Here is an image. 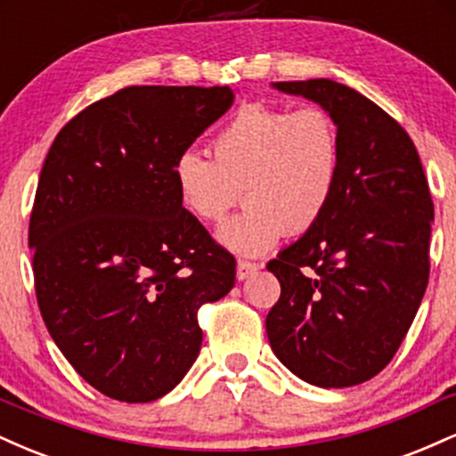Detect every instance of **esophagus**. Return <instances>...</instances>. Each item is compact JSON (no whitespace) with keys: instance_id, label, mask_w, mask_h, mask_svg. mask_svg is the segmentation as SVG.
Instances as JSON below:
<instances>
[{"instance_id":"esophagus-1","label":"esophagus","mask_w":456,"mask_h":456,"mask_svg":"<svg viewBox=\"0 0 456 456\" xmlns=\"http://www.w3.org/2000/svg\"><path fill=\"white\" fill-rule=\"evenodd\" d=\"M257 270H259L257 264H250V261L240 259L238 261V270H235V276H238V281H246L250 274H255Z\"/></svg>"}]
</instances>
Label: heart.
Segmentation results:
<instances>
[{"instance_id":"heart-1","label":"heart","mask_w":456,"mask_h":456,"mask_svg":"<svg viewBox=\"0 0 456 456\" xmlns=\"http://www.w3.org/2000/svg\"><path fill=\"white\" fill-rule=\"evenodd\" d=\"M212 156L186 150L174 162L184 210L218 224L242 188L248 208L223 224L221 244L244 257L268 253L285 232L311 229L332 201L341 174V134L326 109L250 104L216 134Z\"/></svg>"}]
</instances>
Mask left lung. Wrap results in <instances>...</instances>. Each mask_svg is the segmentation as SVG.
Returning a JSON list of instances; mask_svg holds the SVG:
<instances>
[{
	"label": "left lung",
	"mask_w": 456,
	"mask_h": 456,
	"mask_svg": "<svg viewBox=\"0 0 456 456\" xmlns=\"http://www.w3.org/2000/svg\"><path fill=\"white\" fill-rule=\"evenodd\" d=\"M272 87L332 115L341 174L323 216L268 264L281 297L265 332L297 378L347 388L386 369L416 317L428 282L431 192L410 134L362 94L330 78Z\"/></svg>",
	"instance_id": "left-lung-1"
}]
</instances>
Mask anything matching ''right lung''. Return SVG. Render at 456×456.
<instances>
[{"instance_id": "right-lung-1", "label": "right lung", "mask_w": 456, "mask_h": 456, "mask_svg": "<svg viewBox=\"0 0 456 456\" xmlns=\"http://www.w3.org/2000/svg\"><path fill=\"white\" fill-rule=\"evenodd\" d=\"M232 87L133 86L60 130L29 218L46 330L87 384L150 403L197 360V311L235 259L184 210L174 162L233 104Z\"/></svg>"}]
</instances>
